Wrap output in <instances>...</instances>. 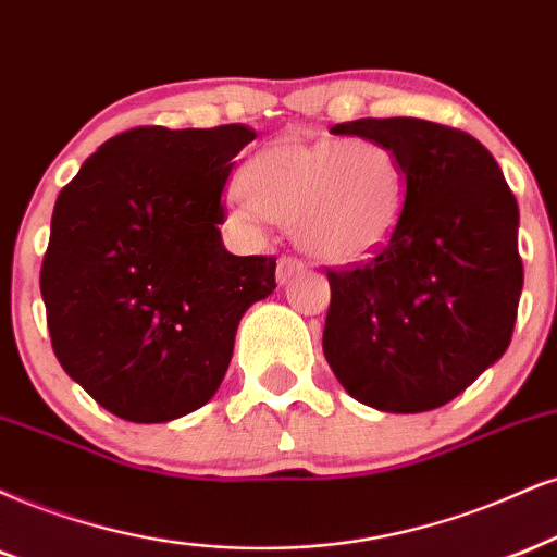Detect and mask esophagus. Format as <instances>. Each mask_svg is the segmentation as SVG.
Here are the masks:
<instances>
[{"label": "esophagus", "instance_id": "1", "mask_svg": "<svg viewBox=\"0 0 557 557\" xmlns=\"http://www.w3.org/2000/svg\"><path fill=\"white\" fill-rule=\"evenodd\" d=\"M301 271H305V260H299L297 256H281L276 265V281L278 284H286V281Z\"/></svg>", "mask_w": 557, "mask_h": 557}]
</instances>
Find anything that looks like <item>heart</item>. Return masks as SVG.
Returning <instances> with one entry per match:
<instances>
[{
  "label": "heart",
  "instance_id": "heart-1",
  "mask_svg": "<svg viewBox=\"0 0 557 557\" xmlns=\"http://www.w3.org/2000/svg\"><path fill=\"white\" fill-rule=\"evenodd\" d=\"M237 216L289 224L301 250L327 263H359L393 239L408 198V170L389 144L278 139L239 173Z\"/></svg>",
  "mask_w": 557,
  "mask_h": 557
}]
</instances>
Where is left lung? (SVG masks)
Here are the masks:
<instances>
[{"label":"left lung","instance_id":"1","mask_svg":"<svg viewBox=\"0 0 557 557\" xmlns=\"http://www.w3.org/2000/svg\"><path fill=\"white\" fill-rule=\"evenodd\" d=\"M408 170L400 226L369 260L327 268L322 351L346 393L384 413L442 408L511 343L524 268L519 206L475 136L423 119H359Z\"/></svg>","mask_w":557,"mask_h":557}]
</instances>
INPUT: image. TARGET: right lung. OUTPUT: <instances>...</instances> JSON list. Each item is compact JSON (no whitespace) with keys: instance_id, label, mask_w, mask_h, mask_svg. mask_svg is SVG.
I'll return each mask as SVG.
<instances>
[{"instance_id":"obj_1","label":"right lung","mask_w":557,"mask_h":557,"mask_svg":"<svg viewBox=\"0 0 557 557\" xmlns=\"http://www.w3.org/2000/svg\"><path fill=\"white\" fill-rule=\"evenodd\" d=\"M256 132L136 126L57 198L40 265L53 354L113 416L164 423L209 403L276 258L232 256L222 190Z\"/></svg>"}]
</instances>
